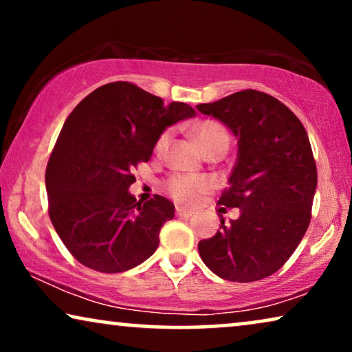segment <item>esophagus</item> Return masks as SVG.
Masks as SVG:
<instances>
[{"label": "esophagus", "mask_w": 352, "mask_h": 352, "mask_svg": "<svg viewBox=\"0 0 352 352\" xmlns=\"http://www.w3.org/2000/svg\"><path fill=\"white\" fill-rule=\"evenodd\" d=\"M176 214L179 216V218H190V216L194 214V211H192V210H186V208H181V206H177V208H176Z\"/></svg>", "instance_id": "1"}]
</instances>
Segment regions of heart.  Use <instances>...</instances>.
<instances>
[{
	"instance_id": "heart-1",
	"label": "heart",
	"mask_w": 352,
	"mask_h": 352,
	"mask_svg": "<svg viewBox=\"0 0 352 352\" xmlns=\"http://www.w3.org/2000/svg\"><path fill=\"white\" fill-rule=\"evenodd\" d=\"M194 134L200 146L205 148V152L211 151V148L224 146L229 147V134L226 131L223 124L216 122H201L194 128ZM173 138L171 129H166L160 134L157 139L155 151L158 153H163L170 146ZM214 186V181L208 176L200 175H175L171 176L166 182V190L173 199L179 201L182 205H194L197 200L200 199L201 194L208 192L211 187Z\"/></svg>"
}]
</instances>
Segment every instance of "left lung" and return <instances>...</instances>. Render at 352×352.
I'll list each match as a JSON object with an SVG mask.
<instances>
[{"mask_svg":"<svg viewBox=\"0 0 352 352\" xmlns=\"http://www.w3.org/2000/svg\"><path fill=\"white\" fill-rule=\"evenodd\" d=\"M197 110L237 139L229 189L218 204L240 210L200 240V258L224 280H261L287 263L309 226L317 187L309 138L287 105L261 91H240Z\"/></svg>","mask_w":352,"mask_h":352,"instance_id":"8db88e82","label":"left lung"}]
</instances>
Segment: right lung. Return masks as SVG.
Wrapping results in <instances>:
<instances>
[{
  "instance_id": "obj_1",
  "label": "right lung",
  "mask_w": 352,
  "mask_h": 352,
  "mask_svg": "<svg viewBox=\"0 0 352 352\" xmlns=\"http://www.w3.org/2000/svg\"><path fill=\"white\" fill-rule=\"evenodd\" d=\"M195 117L126 81L86 96L65 120L46 168L50 218L67 250L86 267L123 272L151 258L175 205L129 194L133 168L148 162L168 126Z\"/></svg>"
}]
</instances>
